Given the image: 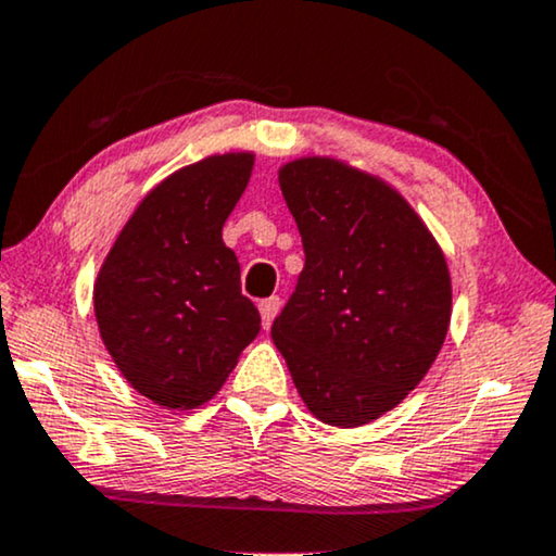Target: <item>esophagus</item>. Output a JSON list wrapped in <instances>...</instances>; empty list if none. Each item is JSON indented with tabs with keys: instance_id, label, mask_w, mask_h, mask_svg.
Wrapping results in <instances>:
<instances>
[{
	"instance_id": "obj_1",
	"label": "esophagus",
	"mask_w": 556,
	"mask_h": 556,
	"mask_svg": "<svg viewBox=\"0 0 556 556\" xmlns=\"http://www.w3.org/2000/svg\"><path fill=\"white\" fill-rule=\"evenodd\" d=\"M257 308H261V319H263V327L268 329L273 319H276L278 308H280V299L278 295H270V299H263L261 304H257Z\"/></svg>"
}]
</instances>
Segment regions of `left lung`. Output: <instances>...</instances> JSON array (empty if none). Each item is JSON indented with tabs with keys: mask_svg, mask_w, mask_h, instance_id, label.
<instances>
[{
	"mask_svg": "<svg viewBox=\"0 0 556 556\" xmlns=\"http://www.w3.org/2000/svg\"><path fill=\"white\" fill-rule=\"evenodd\" d=\"M306 265L270 337L316 419L355 429L421 383L452 319L437 237L399 189L331 155L278 168Z\"/></svg>",
	"mask_w": 556,
	"mask_h": 556,
	"instance_id": "left-lung-1",
	"label": "left lung"
}]
</instances>
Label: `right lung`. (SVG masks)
Wrapping results in <instances>:
<instances>
[{"label": "right lung", "instance_id": "1", "mask_svg": "<svg viewBox=\"0 0 556 556\" xmlns=\"http://www.w3.org/2000/svg\"><path fill=\"white\" fill-rule=\"evenodd\" d=\"M252 150L206 155L137 204L93 280L99 334L122 378L168 410L197 408L225 386L261 314L222 240L248 189Z\"/></svg>", "mask_w": 556, "mask_h": 556}]
</instances>
